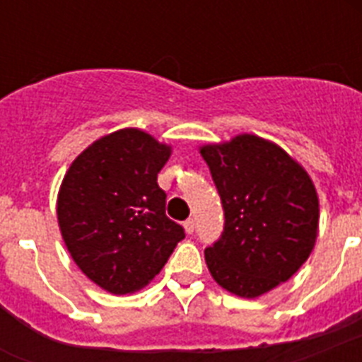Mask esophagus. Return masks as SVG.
Returning a JSON list of instances; mask_svg holds the SVG:
<instances>
[{"instance_id": "1", "label": "esophagus", "mask_w": 362, "mask_h": 362, "mask_svg": "<svg viewBox=\"0 0 362 362\" xmlns=\"http://www.w3.org/2000/svg\"><path fill=\"white\" fill-rule=\"evenodd\" d=\"M184 229H186L187 235H192V233L195 231V221H193V220H186V221H184Z\"/></svg>"}]
</instances>
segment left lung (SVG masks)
<instances>
[{
  "instance_id": "8db88e82",
  "label": "left lung",
  "mask_w": 362,
  "mask_h": 362,
  "mask_svg": "<svg viewBox=\"0 0 362 362\" xmlns=\"http://www.w3.org/2000/svg\"><path fill=\"white\" fill-rule=\"evenodd\" d=\"M226 212L220 240L204 250L210 274L226 291L261 297L297 272L315 246L320 199L297 159L263 136L242 133L203 144Z\"/></svg>"
}]
</instances>
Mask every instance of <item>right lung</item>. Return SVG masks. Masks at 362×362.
<instances>
[{
	"label": "right lung",
	"instance_id": "right-lung-1",
	"mask_svg": "<svg viewBox=\"0 0 362 362\" xmlns=\"http://www.w3.org/2000/svg\"><path fill=\"white\" fill-rule=\"evenodd\" d=\"M173 148L125 127L101 136L65 173L56 214L76 267L105 291L127 295L148 286L186 237L165 216L158 173Z\"/></svg>",
	"mask_w": 362,
	"mask_h": 362
}]
</instances>
